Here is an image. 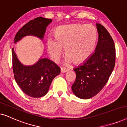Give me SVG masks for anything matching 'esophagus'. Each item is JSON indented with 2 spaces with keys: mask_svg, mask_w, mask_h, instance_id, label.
<instances>
[{
  "mask_svg": "<svg viewBox=\"0 0 127 127\" xmlns=\"http://www.w3.org/2000/svg\"><path fill=\"white\" fill-rule=\"evenodd\" d=\"M68 70H69L68 69H66L65 67H61V71L62 73H65L67 72Z\"/></svg>",
  "mask_w": 127,
  "mask_h": 127,
  "instance_id": "1",
  "label": "esophagus"
}]
</instances>
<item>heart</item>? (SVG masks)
Instances as JSON below:
<instances>
[{
    "label": "heart",
    "mask_w": 127,
    "mask_h": 127,
    "mask_svg": "<svg viewBox=\"0 0 127 127\" xmlns=\"http://www.w3.org/2000/svg\"><path fill=\"white\" fill-rule=\"evenodd\" d=\"M98 33L91 25L60 26L54 32V37L48 38L47 48L51 58L57 61L65 47L66 61L80 64L87 60L93 54L96 45Z\"/></svg>",
    "instance_id": "1"
}]
</instances>
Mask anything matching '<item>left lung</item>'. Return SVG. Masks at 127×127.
I'll list each match as a JSON object with an SVG mask.
<instances>
[{
	"label": "left lung",
	"instance_id": "1",
	"mask_svg": "<svg viewBox=\"0 0 127 127\" xmlns=\"http://www.w3.org/2000/svg\"><path fill=\"white\" fill-rule=\"evenodd\" d=\"M98 40L95 51L73 70L76 78L72 90L78 98L87 99L94 96L106 84L116 62L114 41L106 29L96 24Z\"/></svg>",
	"mask_w": 127,
	"mask_h": 127
}]
</instances>
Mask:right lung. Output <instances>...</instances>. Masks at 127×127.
<instances>
[{"instance_id":"right-lung-1","label":"right lung","mask_w":127,"mask_h":127,"mask_svg":"<svg viewBox=\"0 0 127 127\" xmlns=\"http://www.w3.org/2000/svg\"><path fill=\"white\" fill-rule=\"evenodd\" d=\"M51 21V19L41 17L31 20L18 31L14 41L16 43L27 35L36 36L42 39L47 27ZM12 57L14 76L22 91L33 98L44 96L54 78L60 73V67L47 58L40 59L33 65H23L18 61L14 48Z\"/></svg>"}]
</instances>
